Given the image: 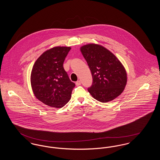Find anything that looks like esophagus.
I'll return each instance as SVG.
<instances>
[{
	"instance_id": "esophagus-1",
	"label": "esophagus",
	"mask_w": 160,
	"mask_h": 160,
	"mask_svg": "<svg viewBox=\"0 0 160 160\" xmlns=\"http://www.w3.org/2000/svg\"><path fill=\"white\" fill-rule=\"evenodd\" d=\"M81 84V82L80 81H77L76 82V85L77 86H80Z\"/></svg>"
}]
</instances>
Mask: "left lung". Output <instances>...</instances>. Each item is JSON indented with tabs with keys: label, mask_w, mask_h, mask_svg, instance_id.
<instances>
[{
	"label": "left lung",
	"mask_w": 160,
	"mask_h": 160,
	"mask_svg": "<svg viewBox=\"0 0 160 160\" xmlns=\"http://www.w3.org/2000/svg\"><path fill=\"white\" fill-rule=\"evenodd\" d=\"M91 71L92 84L88 89L98 101L107 102L121 94L127 76L121 62L105 47L89 44L80 48Z\"/></svg>",
	"instance_id": "1"
}]
</instances>
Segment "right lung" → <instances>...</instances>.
Wrapping results in <instances>:
<instances>
[{
	"mask_svg": "<svg viewBox=\"0 0 160 160\" xmlns=\"http://www.w3.org/2000/svg\"><path fill=\"white\" fill-rule=\"evenodd\" d=\"M71 47H55L42 54L32 70V91L37 99L48 106L61 108L71 97L75 84L72 82L63 63Z\"/></svg>",
	"mask_w": 160,
	"mask_h": 160,
	"instance_id": "right-lung-1",
	"label": "right lung"
}]
</instances>
